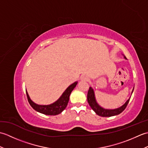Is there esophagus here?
Returning <instances> with one entry per match:
<instances>
[{"label": "esophagus", "mask_w": 148, "mask_h": 148, "mask_svg": "<svg viewBox=\"0 0 148 148\" xmlns=\"http://www.w3.org/2000/svg\"><path fill=\"white\" fill-rule=\"evenodd\" d=\"M81 81H88L89 80V77L86 76H81Z\"/></svg>", "instance_id": "esophagus-1"}]
</instances>
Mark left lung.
<instances>
[{
  "instance_id": "left-lung-1",
  "label": "left lung",
  "mask_w": 148,
  "mask_h": 148,
  "mask_svg": "<svg viewBox=\"0 0 148 148\" xmlns=\"http://www.w3.org/2000/svg\"><path fill=\"white\" fill-rule=\"evenodd\" d=\"M133 91H134V88H133L132 92V93ZM130 99L127 100V101L125 102L122 106H121L120 108L114 109H103L101 106H100L99 105V103L97 102L95 97V93H94V91L92 87H90L88 92V95H87L88 102L91 108H92L93 111L95 112L97 114H98L100 116H102V117H110V116H116L120 114V113L123 111L126 108L128 102H129Z\"/></svg>"
}]
</instances>
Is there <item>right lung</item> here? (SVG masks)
<instances>
[{"label": "right lung", "instance_id": "add662e5", "mask_svg": "<svg viewBox=\"0 0 148 148\" xmlns=\"http://www.w3.org/2000/svg\"><path fill=\"white\" fill-rule=\"evenodd\" d=\"M77 82L76 81L74 83L71 84L67 89L65 90V92L62 93L61 97L56 100L54 103L49 105H38L37 103H34L32 100L30 99V97L28 94V92L26 90V93L30 105L32 106V108L36 110V111L42 113V114L46 115H57L61 113L66 108L67 106V103L69 100V97H70L72 91L77 85Z\"/></svg>", "mask_w": 148, "mask_h": 148}]
</instances>
